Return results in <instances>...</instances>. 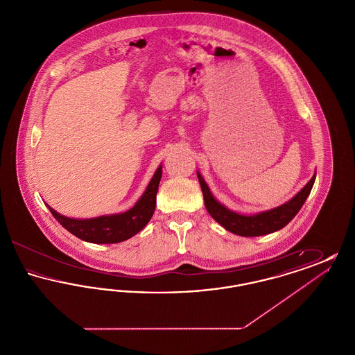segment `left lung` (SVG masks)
<instances>
[{
	"label": "left lung",
	"instance_id": "1",
	"mask_svg": "<svg viewBox=\"0 0 355 355\" xmlns=\"http://www.w3.org/2000/svg\"><path fill=\"white\" fill-rule=\"evenodd\" d=\"M315 175L317 171H314V175L301 189V191H298L290 201L284 205L255 214H242L227 209L218 200H216L209 186L205 182L201 173L197 171V177L202 189L205 206L209 214L217 220L222 227H225L233 234L241 236H266L285 227L304 206V201L309 197L314 185Z\"/></svg>",
	"mask_w": 355,
	"mask_h": 355
}]
</instances>
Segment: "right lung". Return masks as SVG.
<instances>
[{
	"label": "right lung",
	"instance_id": "add662e5",
	"mask_svg": "<svg viewBox=\"0 0 355 355\" xmlns=\"http://www.w3.org/2000/svg\"><path fill=\"white\" fill-rule=\"evenodd\" d=\"M162 175V165L158 166L149 185L135 206L123 213L100 216L96 218L78 220L57 213L49 207L53 217L58 220L73 236L90 243H119L141 232L153 217L155 198Z\"/></svg>",
	"mask_w": 355,
	"mask_h": 355
}]
</instances>
